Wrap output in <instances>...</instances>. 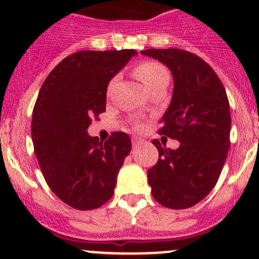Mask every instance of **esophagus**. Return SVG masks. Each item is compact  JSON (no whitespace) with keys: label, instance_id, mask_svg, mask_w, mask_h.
I'll list each match as a JSON object with an SVG mask.
<instances>
[{"label":"esophagus","instance_id":"obj_1","mask_svg":"<svg viewBox=\"0 0 259 259\" xmlns=\"http://www.w3.org/2000/svg\"><path fill=\"white\" fill-rule=\"evenodd\" d=\"M132 143H133V148H137L139 144H141V139H139V138H133Z\"/></svg>","mask_w":259,"mask_h":259}]
</instances>
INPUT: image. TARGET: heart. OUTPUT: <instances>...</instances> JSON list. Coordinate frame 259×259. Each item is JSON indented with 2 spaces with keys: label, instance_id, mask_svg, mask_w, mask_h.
I'll list each match as a JSON object with an SVG mask.
<instances>
[{
  "label": "heart",
  "instance_id": "obj_1",
  "mask_svg": "<svg viewBox=\"0 0 259 259\" xmlns=\"http://www.w3.org/2000/svg\"><path fill=\"white\" fill-rule=\"evenodd\" d=\"M135 74L149 91L162 81H168V73L166 68L155 61L141 62L135 68Z\"/></svg>",
  "mask_w": 259,
  "mask_h": 259
}]
</instances>
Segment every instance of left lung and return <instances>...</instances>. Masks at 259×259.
Instances as JSON below:
<instances>
[{"label":"left lung","instance_id":"1","mask_svg":"<svg viewBox=\"0 0 259 259\" xmlns=\"http://www.w3.org/2000/svg\"><path fill=\"white\" fill-rule=\"evenodd\" d=\"M141 54L157 59L172 73V98L159 133L180 141L172 150L152 140L159 161L148 171L151 194L165 207H192L214 187L230 150L227 94L214 70L194 53L152 48Z\"/></svg>","mask_w":259,"mask_h":259}]
</instances>
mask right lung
Instances as JSON below:
<instances>
[{
    "instance_id": "right-lung-1",
    "label": "right lung",
    "mask_w": 259,
    "mask_h": 259,
    "mask_svg": "<svg viewBox=\"0 0 259 259\" xmlns=\"http://www.w3.org/2000/svg\"><path fill=\"white\" fill-rule=\"evenodd\" d=\"M135 50L80 51L50 73L32 115V141L48 186L70 207H100L114 194L116 176L132 150L129 135L107 141L88 135L92 119L105 111L109 81Z\"/></svg>"
}]
</instances>
